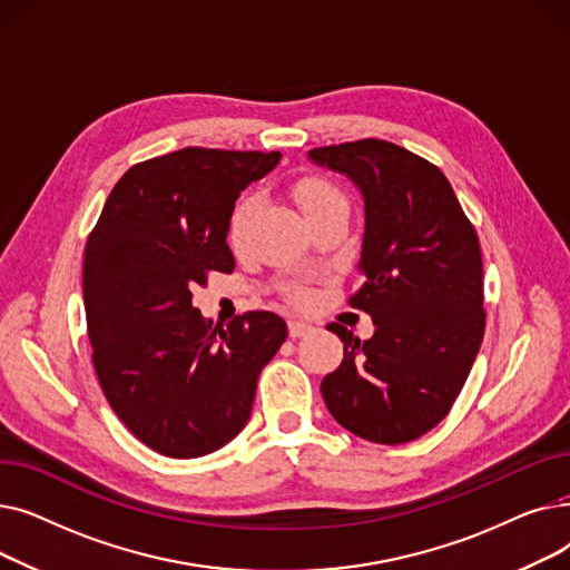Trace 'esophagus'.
Here are the masks:
<instances>
[{
	"label": "esophagus",
	"instance_id": "esophagus-1",
	"mask_svg": "<svg viewBox=\"0 0 570 570\" xmlns=\"http://www.w3.org/2000/svg\"><path fill=\"white\" fill-rule=\"evenodd\" d=\"M312 333V325L307 321H301V318H291L288 321V335L295 340V337H303Z\"/></svg>",
	"mask_w": 570,
	"mask_h": 570
}]
</instances>
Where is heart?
<instances>
[{
	"label": "heart",
	"mask_w": 570,
	"mask_h": 570,
	"mask_svg": "<svg viewBox=\"0 0 570 570\" xmlns=\"http://www.w3.org/2000/svg\"><path fill=\"white\" fill-rule=\"evenodd\" d=\"M293 196H295L297 205L303 207L305 215L312 213V209L321 207V205L344 200L340 189L335 185L327 183V179H323V177H305V179H301V183H297L295 189H293ZM249 209H252V200L249 198H243V200L235 205L233 215H230V222H228L230 239H237L239 235H243V230L247 226V219H249Z\"/></svg>",
	"instance_id": "obj_1"
}]
</instances>
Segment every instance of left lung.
I'll use <instances>...</instances> for the list:
<instances>
[{"instance_id":"obj_1","label":"left lung","mask_w":570,"mask_h":570,"mask_svg":"<svg viewBox=\"0 0 570 570\" xmlns=\"http://www.w3.org/2000/svg\"><path fill=\"white\" fill-rule=\"evenodd\" d=\"M309 159L344 173L365 198V284L348 305L374 321L365 342L327 325L344 361L321 381L325 406L361 439L413 441L451 411L481 348V243L445 175L395 142L314 147Z\"/></svg>"}]
</instances>
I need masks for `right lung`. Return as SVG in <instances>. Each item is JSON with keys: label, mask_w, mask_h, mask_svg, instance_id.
<instances>
[{"label": "right lung", "mask_w": 570, "mask_h": 570, "mask_svg": "<svg viewBox=\"0 0 570 570\" xmlns=\"http://www.w3.org/2000/svg\"><path fill=\"white\" fill-rule=\"evenodd\" d=\"M279 153L185 147L131 166L87 237L82 297L101 391L129 432L166 458L219 451L249 421L256 381L286 340L273 312L205 321L191 291L233 273L239 191Z\"/></svg>", "instance_id": "obj_1"}]
</instances>
